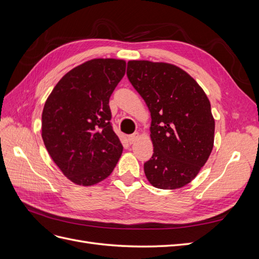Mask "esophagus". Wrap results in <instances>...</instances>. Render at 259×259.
<instances>
[{"label": "esophagus", "instance_id": "obj_1", "mask_svg": "<svg viewBox=\"0 0 259 259\" xmlns=\"http://www.w3.org/2000/svg\"><path fill=\"white\" fill-rule=\"evenodd\" d=\"M138 136H139L138 133H134V134L130 135V136H128V143H130V144H134V143L136 142V139L138 138Z\"/></svg>", "mask_w": 259, "mask_h": 259}]
</instances>
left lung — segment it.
Listing matches in <instances>:
<instances>
[{"label": "left lung", "mask_w": 259, "mask_h": 259, "mask_svg": "<svg viewBox=\"0 0 259 259\" xmlns=\"http://www.w3.org/2000/svg\"><path fill=\"white\" fill-rule=\"evenodd\" d=\"M126 74L151 113L153 154L144 164L146 177L159 189L186 186L213 149L215 121L208 98L189 74L173 65L133 60Z\"/></svg>", "instance_id": "left-lung-1"}]
</instances>
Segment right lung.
Segmentation results:
<instances>
[{
    "label": "right lung",
    "mask_w": 259,
    "mask_h": 259,
    "mask_svg": "<svg viewBox=\"0 0 259 259\" xmlns=\"http://www.w3.org/2000/svg\"><path fill=\"white\" fill-rule=\"evenodd\" d=\"M124 60L93 59L55 86L42 113V138L71 182L92 186L112 173L123 151L109 99L125 74Z\"/></svg>",
    "instance_id": "obj_1"
}]
</instances>
